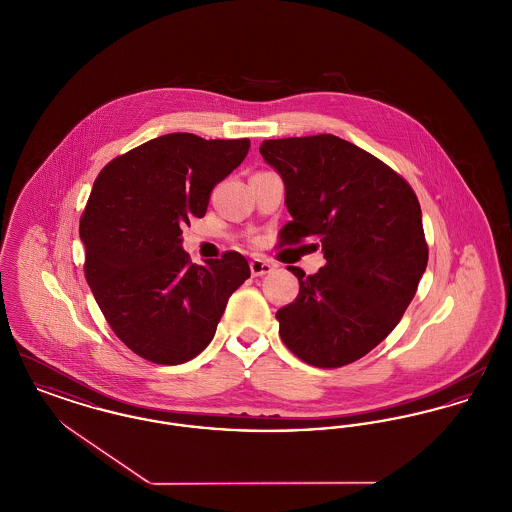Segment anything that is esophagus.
I'll list each match as a JSON object with an SVG mask.
<instances>
[{
    "instance_id": "1",
    "label": "esophagus",
    "mask_w": 512,
    "mask_h": 512,
    "mask_svg": "<svg viewBox=\"0 0 512 512\" xmlns=\"http://www.w3.org/2000/svg\"><path fill=\"white\" fill-rule=\"evenodd\" d=\"M249 269H251L253 276H265V274H269L274 267H272L269 261H265V259H251Z\"/></svg>"
}]
</instances>
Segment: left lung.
Wrapping results in <instances>:
<instances>
[{
  "label": "left lung",
  "instance_id": "1",
  "mask_svg": "<svg viewBox=\"0 0 512 512\" xmlns=\"http://www.w3.org/2000/svg\"><path fill=\"white\" fill-rule=\"evenodd\" d=\"M263 158L286 187L292 220L278 247L311 240L325 267L280 307V338L301 361L332 369L383 342L414 300L427 267L420 201L400 174L336 135L271 139Z\"/></svg>",
  "mask_w": 512,
  "mask_h": 512
}]
</instances>
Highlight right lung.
Segmentation results:
<instances>
[{
  "instance_id": "1",
  "label": "right lung",
  "mask_w": 512,
  "mask_h": 512,
  "mask_svg": "<svg viewBox=\"0 0 512 512\" xmlns=\"http://www.w3.org/2000/svg\"><path fill=\"white\" fill-rule=\"evenodd\" d=\"M249 145L168 133L116 156L94 181L79 222L85 278L137 356L160 365L199 356L228 298L251 276L238 251L201 267L181 249V228L205 216L214 185L240 166Z\"/></svg>"
}]
</instances>
